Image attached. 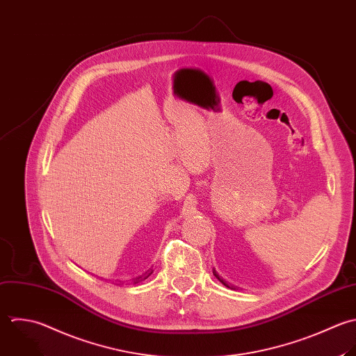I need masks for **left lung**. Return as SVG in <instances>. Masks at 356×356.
I'll list each match as a JSON object with an SVG mask.
<instances>
[{
	"mask_svg": "<svg viewBox=\"0 0 356 356\" xmlns=\"http://www.w3.org/2000/svg\"><path fill=\"white\" fill-rule=\"evenodd\" d=\"M213 275H215V277H216V279H218V280H219V282H222V284H225V286H226V287H229V289H232V287H230V286H229V284H226V283H225V282H223V280H222V279H220V277H219V275H218V273H216V270H215V269H213Z\"/></svg>",
	"mask_w": 356,
	"mask_h": 356,
	"instance_id": "obj_1",
	"label": "left lung"
}]
</instances>
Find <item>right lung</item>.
Segmentation results:
<instances>
[{"label": "right lung", "mask_w": 356, "mask_h": 356, "mask_svg": "<svg viewBox=\"0 0 356 356\" xmlns=\"http://www.w3.org/2000/svg\"><path fill=\"white\" fill-rule=\"evenodd\" d=\"M151 273H152V272H151ZM151 273H148V275H147V276H144V277H141V276H140V277H137V279H136V283H138L140 280H144V279H147V277H148Z\"/></svg>", "instance_id": "1"}]
</instances>
